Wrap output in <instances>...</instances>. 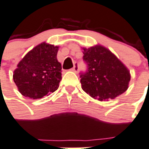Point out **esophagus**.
<instances>
[{
  "instance_id": "1",
  "label": "esophagus",
  "mask_w": 149,
  "mask_h": 149,
  "mask_svg": "<svg viewBox=\"0 0 149 149\" xmlns=\"http://www.w3.org/2000/svg\"><path fill=\"white\" fill-rule=\"evenodd\" d=\"M71 70L72 72H78V71H79V67H78V64L75 63L74 67H73V68H72Z\"/></svg>"
}]
</instances>
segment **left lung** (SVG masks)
<instances>
[{"label":"left lung","mask_w":149,"mask_h":149,"mask_svg":"<svg viewBox=\"0 0 149 149\" xmlns=\"http://www.w3.org/2000/svg\"><path fill=\"white\" fill-rule=\"evenodd\" d=\"M88 71L80 75L81 88L95 100H114L129 88L130 72L127 67L101 45L82 47Z\"/></svg>","instance_id":"obj_1"}]
</instances>
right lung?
I'll return each mask as SVG.
<instances>
[{"label": "right lung", "mask_w": 149, "mask_h": 149, "mask_svg": "<svg viewBox=\"0 0 149 149\" xmlns=\"http://www.w3.org/2000/svg\"><path fill=\"white\" fill-rule=\"evenodd\" d=\"M58 49V46L44 42L19 62L13 80L21 95L36 100L58 88L61 80V65L57 59Z\"/></svg>", "instance_id": "obj_1"}]
</instances>
